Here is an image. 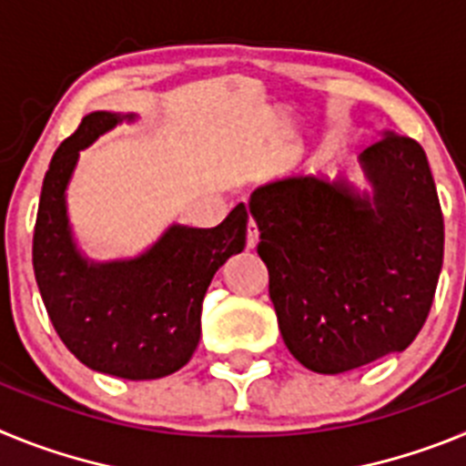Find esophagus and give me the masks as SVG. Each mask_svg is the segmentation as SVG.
Returning a JSON list of instances; mask_svg holds the SVG:
<instances>
[{
	"mask_svg": "<svg viewBox=\"0 0 466 466\" xmlns=\"http://www.w3.org/2000/svg\"><path fill=\"white\" fill-rule=\"evenodd\" d=\"M257 242H258V226H257V221H249V226H247V247H249V249H254V247H257Z\"/></svg>",
	"mask_w": 466,
	"mask_h": 466,
	"instance_id": "1",
	"label": "esophagus"
}]
</instances>
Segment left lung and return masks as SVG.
I'll use <instances>...</instances> for the list:
<instances>
[{"instance_id": "obj_1", "label": "left lung", "mask_w": 466, "mask_h": 466, "mask_svg": "<svg viewBox=\"0 0 466 466\" xmlns=\"http://www.w3.org/2000/svg\"><path fill=\"white\" fill-rule=\"evenodd\" d=\"M360 163L371 191L294 175L249 198L284 345L327 376L409 348L443 266V214L422 147L387 130Z\"/></svg>"}]
</instances>
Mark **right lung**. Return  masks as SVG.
Returning <instances> with one entry per match:
<instances>
[{
    "instance_id": "add662e5",
    "label": "right lung",
    "mask_w": 466,
    "mask_h": 466,
    "mask_svg": "<svg viewBox=\"0 0 466 466\" xmlns=\"http://www.w3.org/2000/svg\"><path fill=\"white\" fill-rule=\"evenodd\" d=\"M135 114L84 116L48 166L36 212L32 263L57 336L81 364L126 380L179 371L200 340L203 299L214 273L245 249V205L214 228L172 224L144 254L90 261L69 228L65 191L79 151Z\"/></svg>"
}]
</instances>
